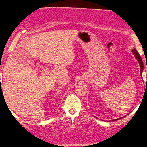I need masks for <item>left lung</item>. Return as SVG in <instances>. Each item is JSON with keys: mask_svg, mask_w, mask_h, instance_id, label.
Listing matches in <instances>:
<instances>
[{"mask_svg": "<svg viewBox=\"0 0 147 147\" xmlns=\"http://www.w3.org/2000/svg\"><path fill=\"white\" fill-rule=\"evenodd\" d=\"M132 53H134V55L135 56V57L137 58V60L138 61L139 63H140V68H141V76H142V72H143V61H142V59H141V58L140 57V54H139L138 52L136 51V49H134L132 50ZM122 118H123V117H122ZM122 118H118V119H114V120H112V121H116V120H118V119H121Z\"/></svg>", "mask_w": 147, "mask_h": 147, "instance_id": "left-lung-1", "label": "left lung"}]
</instances>
